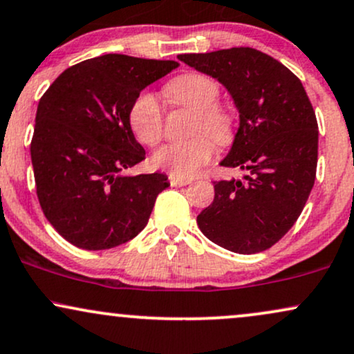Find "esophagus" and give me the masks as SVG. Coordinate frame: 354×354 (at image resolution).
<instances>
[{"label":"esophagus","mask_w":354,"mask_h":354,"mask_svg":"<svg viewBox=\"0 0 354 354\" xmlns=\"http://www.w3.org/2000/svg\"><path fill=\"white\" fill-rule=\"evenodd\" d=\"M189 181L191 180H188V178H181V176H174V174H169V185L174 186V188H176V186L189 185Z\"/></svg>","instance_id":"esophagus-1"}]
</instances>
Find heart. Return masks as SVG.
I'll return each instance as SVG.
<instances>
[{
    "mask_svg": "<svg viewBox=\"0 0 354 354\" xmlns=\"http://www.w3.org/2000/svg\"><path fill=\"white\" fill-rule=\"evenodd\" d=\"M165 91L174 105L194 112L191 133L199 135L186 142L165 145L153 155V165L168 169L174 176H194L214 155L212 141L218 147H227L234 142L236 118L231 110L218 104L219 84L209 75L198 72L178 75L169 80ZM163 122L165 113L158 97L153 92L140 93L130 109V127L136 140L147 147L158 145L163 136Z\"/></svg>",
    "mask_w": 354,
    "mask_h": 354,
    "instance_id": "b5f03b06",
    "label": "heart"
}]
</instances>
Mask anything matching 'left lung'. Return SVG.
<instances>
[{"instance_id": "8db88e82", "label": "left lung", "mask_w": 354, "mask_h": 354, "mask_svg": "<svg viewBox=\"0 0 354 354\" xmlns=\"http://www.w3.org/2000/svg\"><path fill=\"white\" fill-rule=\"evenodd\" d=\"M218 79L239 112V129L221 165L244 180L214 183V201L198 216L207 239L237 254L269 249L290 231L313 188L318 123L300 79L252 48L180 54Z\"/></svg>"}]
</instances>
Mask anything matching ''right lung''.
I'll list each match as a JSON object with an SVG mask.
<instances>
[{
	"label": "right lung",
	"mask_w": 354,
	"mask_h": 354,
	"mask_svg": "<svg viewBox=\"0 0 354 354\" xmlns=\"http://www.w3.org/2000/svg\"><path fill=\"white\" fill-rule=\"evenodd\" d=\"M180 66L105 54L69 67L41 97L31 142L42 212L66 241L85 250L125 244L143 231L163 173L129 176L145 160L130 127L136 97Z\"/></svg>",
	"instance_id": "right-lung-1"
}]
</instances>
